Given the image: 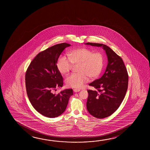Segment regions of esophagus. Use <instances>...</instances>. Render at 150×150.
Masks as SVG:
<instances>
[{"instance_id": "34e87169", "label": "esophagus", "mask_w": 150, "mask_h": 150, "mask_svg": "<svg viewBox=\"0 0 150 150\" xmlns=\"http://www.w3.org/2000/svg\"><path fill=\"white\" fill-rule=\"evenodd\" d=\"M81 91L79 89L75 88L73 89V91L75 93H77V92H79V91Z\"/></svg>"}]
</instances>
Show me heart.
<instances>
[{"instance_id": "b5f03b06", "label": "heart", "mask_w": 150, "mask_h": 150, "mask_svg": "<svg viewBox=\"0 0 150 150\" xmlns=\"http://www.w3.org/2000/svg\"><path fill=\"white\" fill-rule=\"evenodd\" d=\"M67 58L60 55L57 61V69L62 74H67L74 65H77V74L69 75L65 79L67 87L71 88H81L91 79H97L103 71L105 57L99 52H94L87 48L74 50L68 53Z\"/></svg>"}]
</instances>
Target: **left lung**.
<instances>
[{"mask_svg": "<svg viewBox=\"0 0 150 150\" xmlns=\"http://www.w3.org/2000/svg\"><path fill=\"white\" fill-rule=\"evenodd\" d=\"M93 47H102L108 57V64L103 75L89 84L97 89L88 90L86 107L91 115L103 119L118 109L128 89V72L122 59L105 44L86 43Z\"/></svg>", "mask_w": 150, "mask_h": 150, "instance_id": "1", "label": "left lung"}]
</instances>
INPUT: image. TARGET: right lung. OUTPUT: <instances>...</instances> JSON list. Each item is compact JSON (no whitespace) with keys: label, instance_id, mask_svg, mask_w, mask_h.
<instances>
[{"label":"right lung","instance_id":"1","mask_svg":"<svg viewBox=\"0 0 150 150\" xmlns=\"http://www.w3.org/2000/svg\"><path fill=\"white\" fill-rule=\"evenodd\" d=\"M71 45L62 43L40 52L32 60L26 71L25 87L28 97L35 109L49 118H55L63 113L72 89H67L55 95L52 91L63 85V79L57 69L58 58Z\"/></svg>","mask_w":150,"mask_h":150}]
</instances>
